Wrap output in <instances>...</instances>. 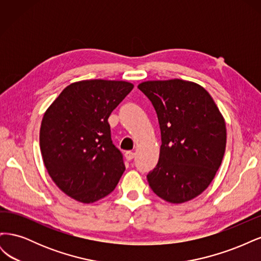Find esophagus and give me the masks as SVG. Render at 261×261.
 <instances>
[{
    "instance_id": "1",
    "label": "esophagus",
    "mask_w": 261,
    "mask_h": 261,
    "mask_svg": "<svg viewBox=\"0 0 261 261\" xmlns=\"http://www.w3.org/2000/svg\"><path fill=\"white\" fill-rule=\"evenodd\" d=\"M134 155H135V153H134L133 151H126L125 152V158L127 159L128 161H130L132 159H134Z\"/></svg>"
}]
</instances>
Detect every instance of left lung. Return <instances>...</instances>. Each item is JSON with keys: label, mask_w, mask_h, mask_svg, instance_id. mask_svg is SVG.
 Segmentation results:
<instances>
[{"label": "left lung", "mask_w": 261, "mask_h": 261, "mask_svg": "<svg viewBox=\"0 0 261 261\" xmlns=\"http://www.w3.org/2000/svg\"><path fill=\"white\" fill-rule=\"evenodd\" d=\"M138 88L151 101L161 130L159 161L147 175L149 186L168 202L192 200L210 185L222 162L224 117L196 83L148 81Z\"/></svg>", "instance_id": "obj_1"}]
</instances>
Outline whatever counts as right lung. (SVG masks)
I'll use <instances>...</instances> for the list:
<instances>
[{
  "label": "right lung",
  "mask_w": 261,
  "mask_h": 261,
  "mask_svg": "<svg viewBox=\"0 0 261 261\" xmlns=\"http://www.w3.org/2000/svg\"><path fill=\"white\" fill-rule=\"evenodd\" d=\"M133 88L123 81L76 82L45 111L39 137L43 163L70 198L92 203L116 187L125 165L108 118Z\"/></svg>",
  "instance_id": "obj_1"
}]
</instances>
